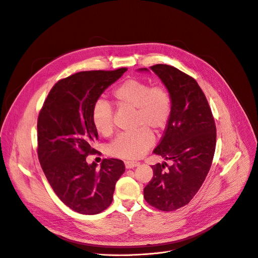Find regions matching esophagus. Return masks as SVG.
Segmentation results:
<instances>
[{"label": "esophagus", "mask_w": 258, "mask_h": 258, "mask_svg": "<svg viewBox=\"0 0 258 258\" xmlns=\"http://www.w3.org/2000/svg\"><path fill=\"white\" fill-rule=\"evenodd\" d=\"M140 165V162H135V161H125V166L127 169H130V168H134L136 166Z\"/></svg>", "instance_id": "obj_1"}]
</instances>
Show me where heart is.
Returning a JSON list of instances; mask_svg holds the SVG:
<instances>
[{
  "mask_svg": "<svg viewBox=\"0 0 258 258\" xmlns=\"http://www.w3.org/2000/svg\"><path fill=\"white\" fill-rule=\"evenodd\" d=\"M118 106L135 108L133 132L118 135L109 146L112 156L133 160L141 158L154 144L151 130H163L171 112V98L163 86H153L138 79H128L112 92ZM92 121L96 130L108 136L113 131V109L109 102L99 100L93 107Z\"/></svg>",
  "mask_w": 258,
  "mask_h": 258,
  "instance_id": "heart-1",
  "label": "heart"
}]
</instances>
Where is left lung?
<instances>
[{"mask_svg":"<svg viewBox=\"0 0 258 258\" xmlns=\"http://www.w3.org/2000/svg\"><path fill=\"white\" fill-rule=\"evenodd\" d=\"M150 69L171 98L164 135L153 153L172 164L152 166L154 175L144 196L152 207L168 212L189 204L206 180L215 154L216 126L207 98L194 78L169 65L158 64Z\"/></svg>","mask_w":258,"mask_h":258,"instance_id":"obj_1","label":"left lung"}]
</instances>
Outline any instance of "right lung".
Segmentation results:
<instances>
[{"instance_id": "right-lung-1", "label": "right lung", "mask_w": 258, "mask_h": 258, "mask_svg": "<svg viewBox=\"0 0 258 258\" xmlns=\"http://www.w3.org/2000/svg\"><path fill=\"white\" fill-rule=\"evenodd\" d=\"M84 71L58 81L50 90L39 113L38 158L51 188L71 210L95 215L112 202L115 183L125 171L122 160L104 159L88 164L86 157L98 132L92 121L93 107L99 97L125 72Z\"/></svg>"}]
</instances>
